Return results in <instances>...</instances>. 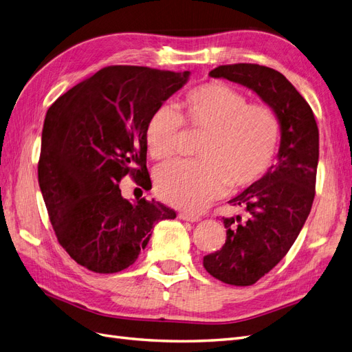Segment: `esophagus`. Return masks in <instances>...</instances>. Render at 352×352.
Segmentation results:
<instances>
[{
	"instance_id": "1",
	"label": "esophagus",
	"mask_w": 352,
	"mask_h": 352,
	"mask_svg": "<svg viewBox=\"0 0 352 352\" xmlns=\"http://www.w3.org/2000/svg\"><path fill=\"white\" fill-rule=\"evenodd\" d=\"M179 219H180V220H185V221H190V223L199 221V217H198V216L188 214V212H180V214H179Z\"/></svg>"
}]
</instances>
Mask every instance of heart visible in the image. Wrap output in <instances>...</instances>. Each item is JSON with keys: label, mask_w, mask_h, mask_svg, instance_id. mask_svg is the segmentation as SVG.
Segmentation results:
<instances>
[{"label": "heart", "mask_w": 352, "mask_h": 352, "mask_svg": "<svg viewBox=\"0 0 352 352\" xmlns=\"http://www.w3.org/2000/svg\"><path fill=\"white\" fill-rule=\"evenodd\" d=\"M247 95L221 80L186 92L182 114L162 104L145 127L148 153L167 160L177 151L182 126L204 132L197 146L199 160L175 162L155 173L158 197L175 207L198 211L225 192L257 182L272 166L280 140V122L272 107L247 102Z\"/></svg>", "instance_id": "obj_1"}]
</instances>
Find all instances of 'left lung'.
Wrapping results in <instances>:
<instances>
[{"mask_svg":"<svg viewBox=\"0 0 352 352\" xmlns=\"http://www.w3.org/2000/svg\"><path fill=\"white\" fill-rule=\"evenodd\" d=\"M210 76L254 91L280 122L278 163L229 201L247 212V217L223 219L226 242L202 261L212 278L248 286L285 257L310 214L318 163V127L310 105L278 70L239 63L219 66Z\"/></svg>","mask_w":352,"mask_h":352,"instance_id":"obj_1","label":"left lung"}]
</instances>
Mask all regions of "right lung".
<instances>
[{"instance_id": "obj_1", "label": "right lung", "mask_w": 352, "mask_h": 352, "mask_svg": "<svg viewBox=\"0 0 352 352\" xmlns=\"http://www.w3.org/2000/svg\"><path fill=\"white\" fill-rule=\"evenodd\" d=\"M189 74L104 67L48 109L39 188L60 245L88 270L107 274L127 269L145 250L157 223L176 217L158 201H127L119 184L131 175L138 185L150 188L146 122Z\"/></svg>"}]
</instances>
